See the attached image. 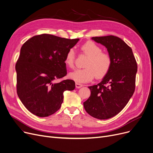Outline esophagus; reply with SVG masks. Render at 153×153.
Wrapping results in <instances>:
<instances>
[{"mask_svg":"<svg viewBox=\"0 0 153 153\" xmlns=\"http://www.w3.org/2000/svg\"><path fill=\"white\" fill-rule=\"evenodd\" d=\"M82 86H83V85L81 84H79V83H77V82L76 83V87L77 88V89H79V88L82 87Z\"/></svg>","mask_w":153,"mask_h":153,"instance_id":"esophagus-1","label":"esophagus"}]
</instances>
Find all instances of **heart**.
<instances>
[{
    "label": "heart",
    "mask_w": 153,
    "mask_h": 153,
    "mask_svg": "<svg viewBox=\"0 0 153 153\" xmlns=\"http://www.w3.org/2000/svg\"><path fill=\"white\" fill-rule=\"evenodd\" d=\"M81 50L89 56L85 64V68L71 72L68 75L71 79L77 83H85L91 81L95 75L100 78L107 73L111 60L108 54L102 52V48L98 45L93 42H87L81 46ZM74 61L75 51L71 48L67 52L64 62L67 67L72 68Z\"/></svg>",
    "instance_id": "heart-1"
}]
</instances>
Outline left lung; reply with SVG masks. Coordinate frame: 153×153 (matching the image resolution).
<instances>
[{
  "label": "left lung",
  "mask_w": 153,
  "mask_h": 153,
  "mask_svg": "<svg viewBox=\"0 0 153 153\" xmlns=\"http://www.w3.org/2000/svg\"><path fill=\"white\" fill-rule=\"evenodd\" d=\"M92 39L107 48L111 64L100 83L88 87L91 94L84 107L91 116L105 120L120 113L132 97L137 63L131 48L121 38L109 35Z\"/></svg>",
  "instance_id": "1"
}]
</instances>
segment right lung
Masks as SVG:
<instances>
[{"label":"right lung","instance_id":"right-lung-1","mask_svg":"<svg viewBox=\"0 0 153 153\" xmlns=\"http://www.w3.org/2000/svg\"><path fill=\"white\" fill-rule=\"evenodd\" d=\"M79 39H66L49 34L33 36L23 45L15 65L17 92L31 113L50 116L61 107L65 91L75 89L72 80L56 82L67 74L64 58Z\"/></svg>","mask_w":153,"mask_h":153}]
</instances>
